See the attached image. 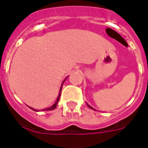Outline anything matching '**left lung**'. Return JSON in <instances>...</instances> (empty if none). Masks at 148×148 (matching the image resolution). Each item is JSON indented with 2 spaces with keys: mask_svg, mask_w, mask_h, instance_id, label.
<instances>
[{
  "mask_svg": "<svg viewBox=\"0 0 148 148\" xmlns=\"http://www.w3.org/2000/svg\"><path fill=\"white\" fill-rule=\"evenodd\" d=\"M87 105H88V107H89V108H90L91 109H93V110H95V109H94V108H92V107H91V106H89V105H88V104H87Z\"/></svg>",
  "mask_w": 148,
  "mask_h": 148,
  "instance_id": "1",
  "label": "left lung"
}]
</instances>
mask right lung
I'll return each instance as SVG.
<instances>
[{"label":"right lung","instance_id":"1","mask_svg":"<svg viewBox=\"0 0 148 148\" xmlns=\"http://www.w3.org/2000/svg\"><path fill=\"white\" fill-rule=\"evenodd\" d=\"M66 79V77L65 78V80ZM65 80L63 81V83H62V85H61V87H60V93H59V96H58V98L56 99V102H55V103L52 106H51L50 108H46V109H44V110H54L55 108H56V106H57V103H58V102H59V100H60V93H61V90H62V87H63V83H64V82H65ZM31 109H33L34 110H35V111H39V110H34V108H31Z\"/></svg>","mask_w":148,"mask_h":148}]
</instances>
